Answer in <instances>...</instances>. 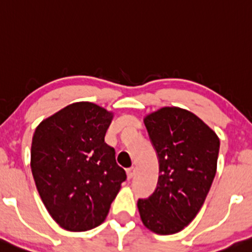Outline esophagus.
<instances>
[{"instance_id": "obj_1", "label": "esophagus", "mask_w": 252, "mask_h": 252, "mask_svg": "<svg viewBox=\"0 0 252 252\" xmlns=\"http://www.w3.org/2000/svg\"><path fill=\"white\" fill-rule=\"evenodd\" d=\"M136 174V168L135 166H131V168L126 169V175H128V178H132Z\"/></svg>"}]
</instances>
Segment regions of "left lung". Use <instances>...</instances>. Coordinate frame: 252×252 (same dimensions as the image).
Returning a JSON list of instances; mask_svg holds the SVG:
<instances>
[{"label": "left lung", "instance_id": "1", "mask_svg": "<svg viewBox=\"0 0 252 252\" xmlns=\"http://www.w3.org/2000/svg\"><path fill=\"white\" fill-rule=\"evenodd\" d=\"M144 124L160 175L153 195L138 199V211L148 229L171 235L201 210L216 175L220 139L196 115L181 108L159 109Z\"/></svg>", "mask_w": 252, "mask_h": 252}]
</instances>
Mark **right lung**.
Wrapping results in <instances>:
<instances>
[{"instance_id": "obj_1", "label": "right lung", "mask_w": 252, "mask_h": 252, "mask_svg": "<svg viewBox=\"0 0 252 252\" xmlns=\"http://www.w3.org/2000/svg\"><path fill=\"white\" fill-rule=\"evenodd\" d=\"M113 114L90 102L72 103L42 121L32 143V172L57 224L87 231L104 222L126 180L104 142Z\"/></svg>"}]
</instances>
